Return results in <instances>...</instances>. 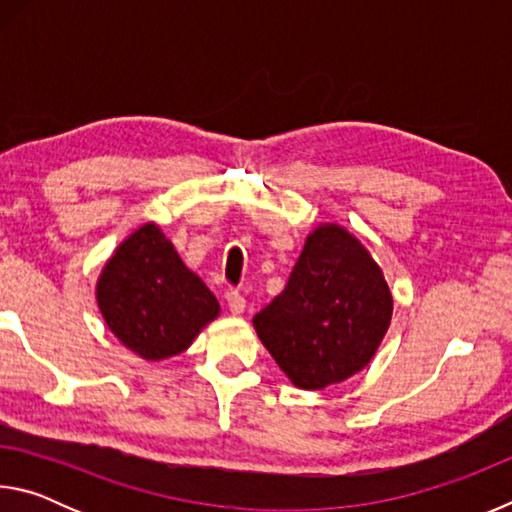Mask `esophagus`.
<instances>
[{"instance_id":"esophagus-1","label":"esophagus","mask_w":512,"mask_h":512,"mask_svg":"<svg viewBox=\"0 0 512 512\" xmlns=\"http://www.w3.org/2000/svg\"><path fill=\"white\" fill-rule=\"evenodd\" d=\"M225 302H228V309H230L235 316L244 314L246 298L241 296V293H239L237 289H228V291H225Z\"/></svg>"}]
</instances>
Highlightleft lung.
<instances>
[{"instance_id":"left-lung-1","label":"left lung","mask_w":512,"mask_h":512,"mask_svg":"<svg viewBox=\"0 0 512 512\" xmlns=\"http://www.w3.org/2000/svg\"><path fill=\"white\" fill-rule=\"evenodd\" d=\"M391 316L393 296L375 259L348 230L325 223L253 325L293 384L320 391L368 366Z\"/></svg>"}]
</instances>
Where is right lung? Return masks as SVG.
Listing matches in <instances>:
<instances>
[{
	"label": "right lung",
	"mask_w": 512,
	"mask_h": 512,
	"mask_svg": "<svg viewBox=\"0 0 512 512\" xmlns=\"http://www.w3.org/2000/svg\"><path fill=\"white\" fill-rule=\"evenodd\" d=\"M97 302L110 332L146 361L185 352L219 316L214 293L155 223L121 241L97 280Z\"/></svg>",
	"instance_id": "right-lung-1"
}]
</instances>
